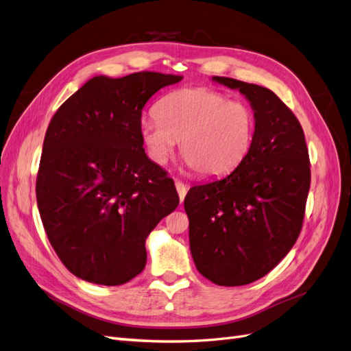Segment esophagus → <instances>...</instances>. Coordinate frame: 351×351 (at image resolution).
I'll return each instance as SVG.
<instances>
[{
    "mask_svg": "<svg viewBox=\"0 0 351 351\" xmlns=\"http://www.w3.org/2000/svg\"><path fill=\"white\" fill-rule=\"evenodd\" d=\"M176 189H177L180 202H183L186 195H187V186L184 183H182V182H178V180H176Z\"/></svg>",
    "mask_w": 351,
    "mask_h": 351,
    "instance_id": "1",
    "label": "esophagus"
}]
</instances>
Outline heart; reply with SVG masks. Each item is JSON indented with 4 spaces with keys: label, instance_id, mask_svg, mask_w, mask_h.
<instances>
[{
    "label": "heart",
    "instance_id": "b5f03b06",
    "mask_svg": "<svg viewBox=\"0 0 351 351\" xmlns=\"http://www.w3.org/2000/svg\"><path fill=\"white\" fill-rule=\"evenodd\" d=\"M256 120L241 101L209 88H183L155 105L142 119L139 134L154 162L165 164L180 141V152L200 176L215 177L237 168L247 156Z\"/></svg>",
    "mask_w": 351,
    "mask_h": 351
}]
</instances>
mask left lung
<instances>
[{
	"mask_svg": "<svg viewBox=\"0 0 351 351\" xmlns=\"http://www.w3.org/2000/svg\"><path fill=\"white\" fill-rule=\"evenodd\" d=\"M250 102L256 120L247 156L231 174L184 199L190 252L217 285H246L282 261L300 234L311 187L304 133L291 110L259 84L214 76Z\"/></svg>",
	"mask_w": 351,
	"mask_h": 351,
	"instance_id": "1",
	"label": "left lung"
}]
</instances>
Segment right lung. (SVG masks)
I'll list each match as a JSON object with an SVG mask.
<instances>
[{
	"instance_id": "1",
	"label": "right lung",
	"mask_w": 351,
	"mask_h": 351,
	"mask_svg": "<svg viewBox=\"0 0 351 351\" xmlns=\"http://www.w3.org/2000/svg\"><path fill=\"white\" fill-rule=\"evenodd\" d=\"M182 76L154 71L95 76L52 117L36 200L51 246L77 278L121 285L146 265L149 232L178 206L174 182L139 134L154 93Z\"/></svg>"
}]
</instances>
